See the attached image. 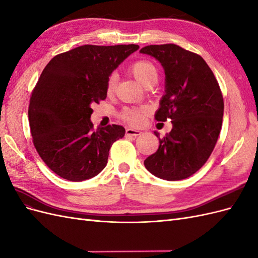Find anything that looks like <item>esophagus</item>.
Here are the masks:
<instances>
[{"instance_id":"esophagus-1","label":"esophagus","mask_w":258,"mask_h":258,"mask_svg":"<svg viewBox=\"0 0 258 258\" xmlns=\"http://www.w3.org/2000/svg\"><path fill=\"white\" fill-rule=\"evenodd\" d=\"M141 134H142L141 130L134 129V128H128L126 130V135L127 136H131V137H137V136H140Z\"/></svg>"}]
</instances>
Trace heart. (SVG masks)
<instances>
[{
    "mask_svg": "<svg viewBox=\"0 0 258 258\" xmlns=\"http://www.w3.org/2000/svg\"><path fill=\"white\" fill-rule=\"evenodd\" d=\"M130 73L135 79L143 85L144 87L148 84L157 83L158 79V71L157 68L153 63V62L148 60H138L131 64L129 69ZM117 83V75L111 74L108 76L107 83H106V93L107 95H112L115 90ZM146 110L145 108H126L121 113V117L132 124H140L142 123L145 119Z\"/></svg>",
    "mask_w": 258,
    "mask_h": 258,
    "instance_id": "obj_1",
    "label": "heart"
}]
</instances>
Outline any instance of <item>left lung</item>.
<instances>
[{"instance_id": "8db88e82", "label": "left lung", "mask_w": 258, "mask_h": 258, "mask_svg": "<svg viewBox=\"0 0 258 258\" xmlns=\"http://www.w3.org/2000/svg\"><path fill=\"white\" fill-rule=\"evenodd\" d=\"M140 52L158 60L165 70V95L155 118L172 120V130L162 139L154 131L159 147L144 160V166L167 181L189 177L205 165L222 129L220 86L202 57L177 45H150Z\"/></svg>"}]
</instances>
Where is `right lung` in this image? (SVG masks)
Here are the masks:
<instances>
[{
	"label": "right lung",
	"mask_w": 258,
	"mask_h": 258,
	"mask_svg": "<svg viewBox=\"0 0 258 258\" xmlns=\"http://www.w3.org/2000/svg\"><path fill=\"white\" fill-rule=\"evenodd\" d=\"M139 45H84L57 54L45 67L29 105L33 144L57 175L82 182L98 175L124 128L93 131L92 105L106 98L108 76Z\"/></svg>",
	"instance_id": "1"
}]
</instances>
